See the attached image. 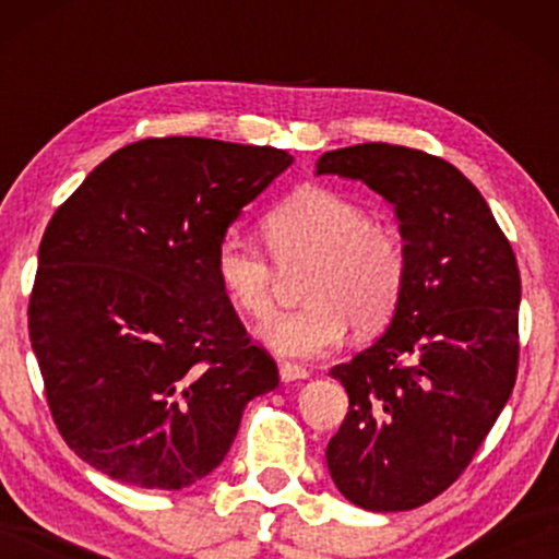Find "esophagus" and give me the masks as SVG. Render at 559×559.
<instances>
[{"label": "esophagus", "mask_w": 559, "mask_h": 559, "mask_svg": "<svg viewBox=\"0 0 559 559\" xmlns=\"http://www.w3.org/2000/svg\"><path fill=\"white\" fill-rule=\"evenodd\" d=\"M278 376L284 383H292V381H305V378H310V370L307 368H299V365H292V362H284L278 368Z\"/></svg>", "instance_id": "obj_1"}]
</instances>
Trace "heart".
Here are the masks:
<instances>
[{
    "label": "heart",
    "instance_id": "heart-1",
    "mask_svg": "<svg viewBox=\"0 0 559 559\" xmlns=\"http://www.w3.org/2000/svg\"><path fill=\"white\" fill-rule=\"evenodd\" d=\"M281 271L307 265L299 310L275 316L258 336L297 360L325 355L349 325L373 333L389 323L407 281L400 236L370 221L362 204L329 189H305L281 202L262 223ZM215 275L243 316L265 318L275 299V267L260 247L226 236L215 249Z\"/></svg>",
    "mask_w": 559,
    "mask_h": 559
}]
</instances>
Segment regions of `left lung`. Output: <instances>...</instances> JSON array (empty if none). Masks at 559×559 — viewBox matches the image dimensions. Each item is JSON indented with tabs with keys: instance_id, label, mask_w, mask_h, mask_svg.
Returning a JSON list of instances; mask_svg holds the SVG:
<instances>
[{
	"instance_id": "1",
	"label": "left lung",
	"mask_w": 559,
	"mask_h": 559,
	"mask_svg": "<svg viewBox=\"0 0 559 559\" xmlns=\"http://www.w3.org/2000/svg\"><path fill=\"white\" fill-rule=\"evenodd\" d=\"M316 176L362 181L386 199L407 254L389 329L331 368L349 413L325 463L352 504L415 510L460 478L515 386V254L480 191L447 159L368 141L325 152Z\"/></svg>"
}]
</instances>
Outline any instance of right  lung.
Listing matches in <instances>:
<instances>
[{"mask_svg": "<svg viewBox=\"0 0 559 559\" xmlns=\"http://www.w3.org/2000/svg\"><path fill=\"white\" fill-rule=\"evenodd\" d=\"M294 157L144 139L88 173L41 247L28 333L52 418L99 473L178 491L213 473L278 368L215 275L230 223Z\"/></svg>", "mask_w": 559, "mask_h": 559, "instance_id": "1", "label": "right lung"}]
</instances>
